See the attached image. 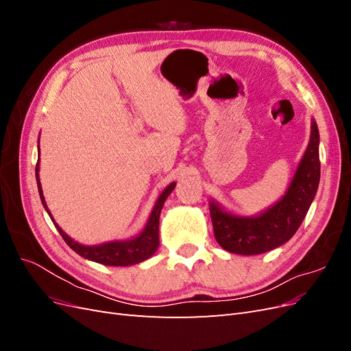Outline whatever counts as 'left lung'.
I'll return each instance as SVG.
<instances>
[{"mask_svg": "<svg viewBox=\"0 0 351 351\" xmlns=\"http://www.w3.org/2000/svg\"><path fill=\"white\" fill-rule=\"evenodd\" d=\"M321 178L319 130L312 119L311 139L284 196L258 215L243 217L209 202L214 234L222 249L237 254H261L280 247L299 230Z\"/></svg>", "mask_w": 351, "mask_h": 351, "instance_id": "obj_1", "label": "left lung"}]
</instances>
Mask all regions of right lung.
I'll return each mask as SVG.
<instances>
[{
  "label": "right lung",
  "mask_w": 351,
  "mask_h": 351,
  "mask_svg": "<svg viewBox=\"0 0 351 351\" xmlns=\"http://www.w3.org/2000/svg\"><path fill=\"white\" fill-rule=\"evenodd\" d=\"M38 152H39V142H38ZM36 183H38L42 205H44L45 210L48 212V215L51 217L52 222H54L56 228L58 230L61 237L64 239V241L74 252L80 254L82 258L97 262V263L107 265V267H130V265L143 262L152 256L159 246V215H161L165 199L171 195V192L176 187V182H173L171 184H168L164 189V192L161 195L158 196L155 205L151 210V215L147 218L145 228L136 237H132L129 240H112L102 244H97V246H84V244L74 241L70 236H67L54 221V218H52L51 212L47 206L44 192H42V186L39 180V161L36 164Z\"/></svg>",
  "instance_id": "add662e5"
}]
</instances>
